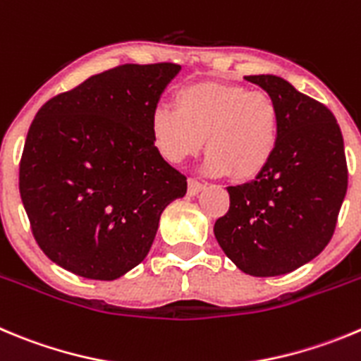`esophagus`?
Returning a JSON list of instances; mask_svg holds the SVG:
<instances>
[{
    "label": "esophagus",
    "mask_w": 361,
    "mask_h": 361,
    "mask_svg": "<svg viewBox=\"0 0 361 361\" xmlns=\"http://www.w3.org/2000/svg\"><path fill=\"white\" fill-rule=\"evenodd\" d=\"M204 186H206V184L200 183V180H195V178H190V180H188V193H190L191 197H193V195L200 193V191L204 190Z\"/></svg>",
    "instance_id": "34e87169"
}]
</instances>
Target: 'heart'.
I'll use <instances>...</instances> for the list:
<instances>
[{"label":"heart","instance_id":"obj_1","mask_svg":"<svg viewBox=\"0 0 361 361\" xmlns=\"http://www.w3.org/2000/svg\"><path fill=\"white\" fill-rule=\"evenodd\" d=\"M173 107L157 105L150 114V137L171 164L193 157L204 145L206 168L238 180L254 178L276 157L283 134L281 107L272 94L241 84L200 82L180 87Z\"/></svg>","mask_w":361,"mask_h":361}]
</instances>
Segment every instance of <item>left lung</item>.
Segmentation results:
<instances>
[{"instance_id": "8db88e82", "label": "left lung", "mask_w": 361, "mask_h": 361, "mask_svg": "<svg viewBox=\"0 0 361 361\" xmlns=\"http://www.w3.org/2000/svg\"><path fill=\"white\" fill-rule=\"evenodd\" d=\"M247 80L276 98L283 134L267 170L227 188L229 211L214 224V236L238 269L272 277L299 269L329 243L347 191V161L326 105L274 75Z\"/></svg>"}]
</instances>
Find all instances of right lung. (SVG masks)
Wrapping results in <instances>:
<instances>
[{"instance_id":"1","label":"right lung","mask_w":361,"mask_h":361,"mask_svg":"<svg viewBox=\"0 0 361 361\" xmlns=\"http://www.w3.org/2000/svg\"><path fill=\"white\" fill-rule=\"evenodd\" d=\"M180 66L121 64L46 102L30 125L19 193L42 252L112 281L147 257L188 183L155 150L150 114Z\"/></svg>"}]
</instances>
